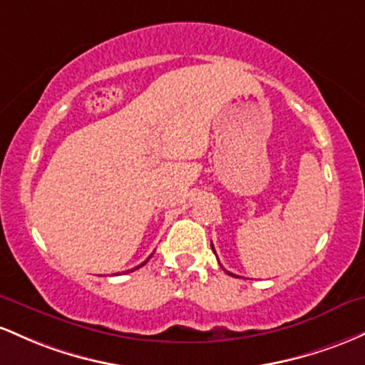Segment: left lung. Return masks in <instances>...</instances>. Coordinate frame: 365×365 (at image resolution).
I'll return each instance as SVG.
<instances>
[{"label": "left lung", "mask_w": 365, "mask_h": 365, "mask_svg": "<svg viewBox=\"0 0 365 365\" xmlns=\"http://www.w3.org/2000/svg\"><path fill=\"white\" fill-rule=\"evenodd\" d=\"M212 250H214V245H212ZM214 253H215V250H214ZM226 272L229 274V276H235V274H231L229 271H226ZM235 277H237V276H235Z\"/></svg>", "instance_id": "8db88e82"}]
</instances>
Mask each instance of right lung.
<instances>
[{"label":"right lung","mask_w":365,"mask_h":365,"mask_svg":"<svg viewBox=\"0 0 365 365\" xmlns=\"http://www.w3.org/2000/svg\"><path fill=\"white\" fill-rule=\"evenodd\" d=\"M150 259H151V255H150V257H148V259H146V260H145V262H143V264H139V265H138V267H143V265H145V264H146V262H148V260H150ZM138 267H134V269H130V271H136V269H138ZM128 272H129V271H128Z\"/></svg>","instance_id":"obj_1"}]
</instances>
